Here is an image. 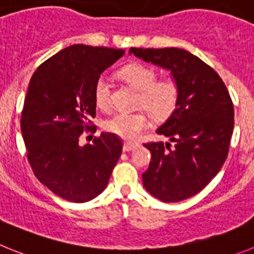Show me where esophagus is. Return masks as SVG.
I'll use <instances>...</instances> for the list:
<instances>
[{"mask_svg":"<svg viewBox=\"0 0 254 254\" xmlns=\"http://www.w3.org/2000/svg\"><path fill=\"white\" fill-rule=\"evenodd\" d=\"M136 147H138V144L129 143V141H127V143H124V147H123V149H124V152H130V150L135 149Z\"/></svg>","mask_w":254,"mask_h":254,"instance_id":"esophagus-1","label":"esophagus"}]
</instances>
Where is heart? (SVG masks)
<instances>
[{"label": "heart", "mask_w": 254, "mask_h": 254, "mask_svg": "<svg viewBox=\"0 0 254 254\" xmlns=\"http://www.w3.org/2000/svg\"><path fill=\"white\" fill-rule=\"evenodd\" d=\"M120 76L127 83L139 91L138 105L144 106L155 120H164L175 111L178 102V84L172 78L157 79V73L149 65L130 63L120 70ZM96 105L106 109L110 102V87L104 76L99 77L93 90ZM149 125L147 111L116 113L107 118L102 127L127 140H134Z\"/></svg>", "instance_id": "1"}]
</instances>
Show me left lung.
<instances>
[{"label": "left lung", "instance_id": "1", "mask_svg": "<svg viewBox=\"0 0 254 254\" xmlns=\"http://www.w3.org/2000/svg\"><path fill=\"white\" fill-rule=\"evenodd\" d=\"M129 54L170 70L178 84L175 111L157 134L175 143H148L152 153L143 185L163 202L196 195L218 175L227 159L234 127L229 92L218 73L190 52L178 48H130Z\"/></svg>", "mask_w": 254, "mask_h": 254}]
</instances>
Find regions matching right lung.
<instances>
[{
    "label": "right lung",
    "instance_id": "1",
    "mask_svg": "<svg viewBox=\"0 0 254 254\" xmlns=\"http://www.w3.org/2000/svg\"><path fill=\"white\" fill-rule=\"evenodd\" d=\"M123 49L76 44L61 50L34 72L21 115L27 159L38 180L64 200L87 202L106 189L122 155L123 141L101 132L81 145L96 115L93 90L105 69L124 56Z\"/></svg>",
    "mask_w": 254,
    "mask_h": 254
}]
</instances>
